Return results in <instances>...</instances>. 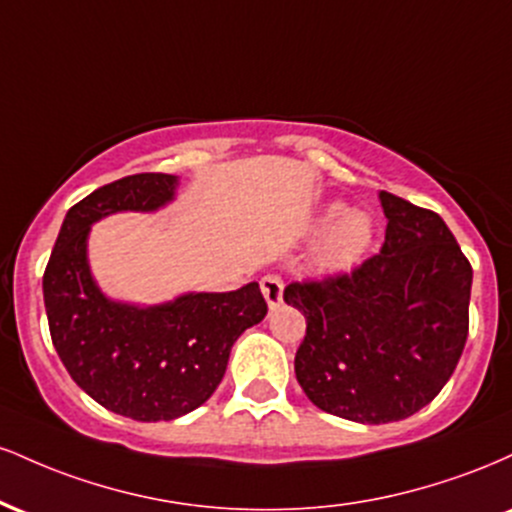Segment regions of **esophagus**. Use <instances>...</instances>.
I'll use <instances>...</instances> for the list:
<instances>
[{"instance_id":"34e87169","label":"esophagus","mask_w":512,"mask_h":512,"mask_svg":"<svg viewBox=\"0 0 512 512\" xmlns=\"http://www.w3.org/2000/svg\"><path fill=\"white\" fill-rule=\"evenodd\" d=\"M262 293H264V301H267L269 308H279L284 303V279L279 274H267L262 276L260 281Z\"/></svg>"}]
</instances>
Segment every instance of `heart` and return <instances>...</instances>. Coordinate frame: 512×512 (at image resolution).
I'll return each mask as SVG.
<instances>
[{"mask_svg": "<svg viewBox=\"0 0 512 512\" xmlns=\"http://www.w3.org/2000/svg\"><path fill=\"white\" fill-rule=\"evenodd\" d=\"M315 264L325 272H342L366 255L375 238V219L363 209H349L344 202L325 204L313 216Z\"/></svg>", "mask_w": 512, "mask_h": 512, "instance_id": "heart-1", "label": "heart"}]
</instances>
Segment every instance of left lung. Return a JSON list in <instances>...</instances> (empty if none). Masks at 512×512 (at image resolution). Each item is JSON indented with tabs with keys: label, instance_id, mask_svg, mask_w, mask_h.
<instances>
[{
	"label": "left lung",
	"instance_id": "1",
	"mask_svg": "<svg viewBox=\"0 0 512 512\" xmlns=\"http://www.w3.org/2000/svg\"><path fill=\"white\" fill-rule=\"evenodd\" d=\"M380 255L351 274L286 286L305 315L296 378L317 409L390 424L424 409L448 383L469 330L472 267L445 221L380 192Z\"/></svg>",
	"mask_w": 512,
	"mask_h": 512
}]
</instances>
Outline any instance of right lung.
<instances>
[{
    "instance_id": "1",
    "label": "right lung",
    "mask_w": 512,
    "mask_h": 512,
    "mask_svg": "<svg viewBox=\"0 0 512 512\" xmlns=\"http://www.w3.org/2000/svg\"><path fill=\"white\" fill-rule=\"evenodd\" d=\"M180 178L139 173L98 187L64 216L43 276L50 337L88 397L134 421H173L202 407L233 344L267 315L257 281L238 291H190L139 305L105 296L88 262L91 226L105 216L168 207Z\"/></svg>"
}]
</instances>
